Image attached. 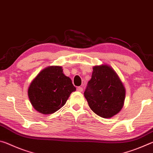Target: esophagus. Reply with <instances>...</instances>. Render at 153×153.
Returning a JSON list of instances; mask_svg holds the SVG:
<instances>
[{
	"label": "esophagus",
	"instance_id": "esophagus-1",
	"mask_svg": "<svg viewBox=\"0 0 153 153\" xmlns=\"http://www.w3.org/2000/svg\"><path fill=\"white\" fill-rule=\"evenodd\" d=\"M77 90L78 92H82L83 91V88L82 87H80V86H79V87H77Z\"/></svg>",
	"mask_w": 153,
	"mask_h": 153
}]
</instances>
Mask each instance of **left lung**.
Here are the masks:
<instances>
[{"label":"left lung","instance_id":"obj_1","mask_svg":"<svg viewBox=\"0 0 153 153\" xmlns=\"http://www.w3.org/2000/svg\"><path fill=\"white\" fill-rule=\"evenodd\" d=\"M90 108L103 118H110L120 112L126 91L115 71L109 66L93 67L91 79L84 92Z\"/></svg>","mask_w":153,"mask_h":153}]
</instances>
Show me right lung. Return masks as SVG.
Masks as SVG:
<instances>
[{
    "label": "right lung",
    "instance_id": "obj_1",
    "mask_svg": "<svg viewBox=\"0 0 153 153\" xmlns=\"http://www.w3.org/2000/svg\"><path fill=\"white\" fill-rule=\"evenodd\" d=\"M71 79L59 66H51L39 73L28 88L33 107L42 114H52L65 104L71 93L76 91Z\"/></svg>",
    "mask_w": 153,
    "mask_h": 153
}]
</instances>
